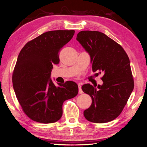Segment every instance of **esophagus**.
<instances>
[{"label": "esophagus", "mask_w": 147, "mask_h": 147, "mask_svg": "<svg viewBox=\"0 0 147 147\" xmlns=\"http://www.w3.org/2000/svg\"><path fill=\"white\" fill-rule=\"evenodd\" d=\"M78 93H79V94H82L83 93V91L82 90V88H81V84H80V83L78 84Z\"/></svg>", "instance_id": "esophagus-1"}]
</instances>
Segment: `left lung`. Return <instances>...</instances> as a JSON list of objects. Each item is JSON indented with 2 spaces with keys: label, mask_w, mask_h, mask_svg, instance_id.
Masks as SVG:
<instances>
[{
  "label": "left lung",
  "mask_w": 147,
  "mask_h": 147,
  "mask_svg": "<svg viewBox=\"0 0 147 147\" xmlns=\"http://www.w3.org/2000/svg\"><path fill=\"white\" fill-rule=\"evenodd\" d=\"M76 40L88 53L94 73H102V85L84 84L82 90L90 96L92 102L84 111L88 121L107 123L120 115L133 88L129 59L123 47L104 33L81 31Z\"/></svg>",
  "instance_id": "left-lung-1"
}]
</instances>
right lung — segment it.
<instances>
[{"mask_svg": "<svg viewBox=\"0 0 147 147\" xmlns=\"http://www.w3.org/2000/svg\"><path fill=\"white\" fill-rule=\"evenodd\" d=\"M74 30H54L28 41L20 52L12 74L16 98L28 117L41 123L57 121L63 104L78 94L73 81L56 86L51 76L53 65L59 63L60 51L73 38Z\"/></svg>", "mask_w": 147, "mask_h": 147, "instance_id": "obj_1", "label": "right lung"}]
</instances>
